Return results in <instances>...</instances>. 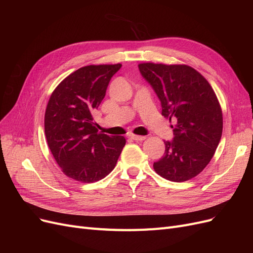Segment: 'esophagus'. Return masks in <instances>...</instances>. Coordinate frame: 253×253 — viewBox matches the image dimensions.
Returning a JSON list of instances; mask_svg holds the SVG:
<instances>
[{"instance_id":"obj_1","label":"esophagus","mask_w":253,"mask_h":253,"mask_svg":"<svg viewBox=\"0 0 253 253\" xmlns=\"http://www.w3.org/2000/svg\"><path fill=\"white\" fill-rule=\"evenodd\" d=\"M128 137L131 139L136 140V141H142V140H144L145 138H147V137H145V136H138V135H134V134L128 135Z\"/></svg>"}]
</instances>
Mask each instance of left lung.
<instances>
[{
    "label": "left lung",
    "mask_w": 253,
    "mask_h": 253,
    "mask_svg": "<svg viewBox=\"0 0 253 253\" xmlns=\"http://www.w3.org/2000/svg\"><path fill=\"white\" fill-rule=\"evenodd\" d=\"M139 71L162 102V115L175 121L174 138L165 141L163 157L153 168L162 177L182 182L210 163L223 133V113L213 88L186 64L139 63Z\"/></svg>",
    "instance_id": "1"
}]
</instances>
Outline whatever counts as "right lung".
<instances>
[{
    "mask_svg": "<svg viewBox=\"0 0 253 253\" xmlns=\"http://www.w3.org/2000/svg\"><path fill=\"white\" fill-rule=\"evenodd\" d=\"M121 64L83 66L52 91L44 116L48 148L62 172L77 181L95 182L109 175L126 145L124 136L99 133L93 113Z\"/></svg>",
    "mask_w": 253,
    "mask_h": 253,
    "instance_id": "right-lung-1",
    "label": "right lung"
}]
</instances>
